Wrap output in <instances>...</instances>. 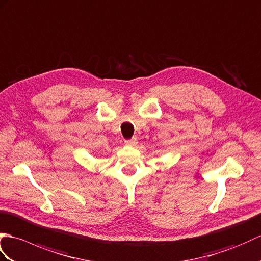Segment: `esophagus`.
I'll list each match as a JSON object with an SVG mask.
<instances>
[{
  "label": "esophagus",
  "instance_id": "34e87169",
  "mask_svg": "<svg viewBox=\"0 0 261 261\" xmlns=\"http://www.w3.org/2000/svg\"><path fill=\"white\" fill-rule=\"evenodd\" d=\"M136 143H137L136 138H130V140L125 141V144H126V145H128V146H135Z\"/></svg>",
  "mask_w": 261,
  "mask_h": 261
}]
</instances>
